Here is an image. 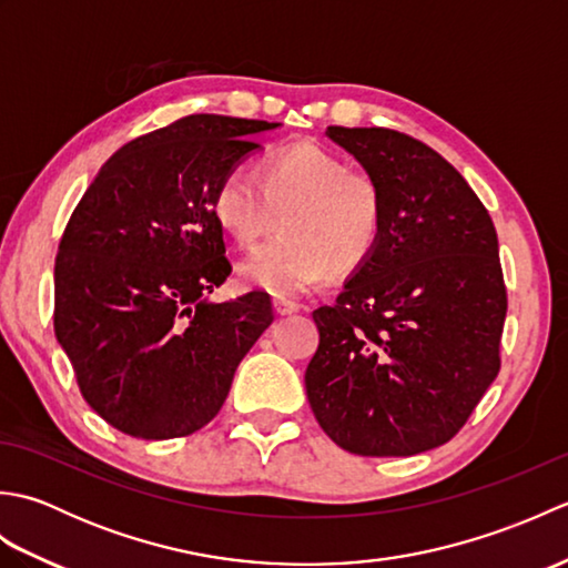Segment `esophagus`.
Instances as JSON below:
<instances>
[{
  "mask_svg": "<svg viewBox=\"0 0 568 568\" xmlns=\"http://www.w3.org/2000/svg\"><path fill=\"white\" fill-rule=\"evenodd\" d=\"M273 310H275V315H281V317H285V315H295V312L300 310V305L297 303H293V300H273Z\"/></svg>",
  "mask_w": 568,
  "mask_h": 568,
  "instance_id": "34e87169",
  "label": "esophagus"
}]
</instances>
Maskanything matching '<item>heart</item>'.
I'll return each instance as SVG.
<instances>
[{"instance_id":"b5f03b06","label":"heart","mask_w":568,"mask_h":568,"mask_svg":"<svg viewBox=\"0 0 568 568\" xmlns=\"http://www.w3.org/2000/svg\"><path fill=\"white\" fill-rule=\"evenodd\" d=\"M212 214L239 248H253L281 234L239 263V281L275 297H297L329 273H358L378 248L385 200L378 180L352 171L339 155L317 143L265 153L253 168L229 171L212 195Z\"/></svg>"}]
</instances>
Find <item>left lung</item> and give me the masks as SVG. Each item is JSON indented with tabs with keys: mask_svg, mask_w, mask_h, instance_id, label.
Instances as JSON below:
<instances>
[{
	"mask_svg": "<svg viewBox=\"0 0 568 568\" xmlns=\"http://www.w3.org/2000/svg\"><path fill=\"white\" fill-rule=\"evenodd\" d=\"M378 180L385 222L371 261L312 312V413L358 456H415L466 425L500 371L508 293L498 234L456 168L393 129L329 126Z\"/></svg>",
	"mask_w": 568,
	"mask_h": 568,
	"instance_id": "8db88e82",
	"label": "left lung"
}]
</instances>
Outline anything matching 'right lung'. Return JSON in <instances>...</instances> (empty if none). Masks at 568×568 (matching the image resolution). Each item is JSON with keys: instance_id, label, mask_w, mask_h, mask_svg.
I'll use <instances>...</instances> for the list:
<instances>
[{"instance_id": "1", "label": "right lung", "mask_w": 568, "mask_h": 568, "mask_svg": "<svg viewBox=\"0 0 568 568\" xmlns=\"http://www.w3.org/2000/svg\"><path fill=\"white\" fill-rule=\"evenodd\" d=\"M275 126L178 119L119 149L72 212L55 256L53 327L82 397L119 432L173 439L202 429L271 327L268 293L204 295L232 273L214 190Z\"/></svg>"}]
</instances>
